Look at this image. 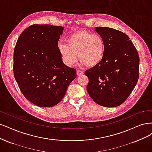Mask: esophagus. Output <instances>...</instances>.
Segmentation results:
<instances>
[{
  "instance_id": "obj_1",
  "label": "esophagus",
  "mask_w": 152,
  "mask_h": 152,
  "mask_svg": "<svg viewBox=\"0 0 152 152\" xmlns=\"http://www.w3.org/2000/svg\"><path fill=\"white\" fill-rule=\"evenodd\" d=\"M83 75V71H81V70H77V75L78 76H81V75Z\"/></svg>"
}]
</instances>
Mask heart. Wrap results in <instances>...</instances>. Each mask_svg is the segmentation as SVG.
Masks as SVG:
<instances>
[{"label":"heart","instance_id":"heart-1","mask_svg":"<svg viewBox=\"0 0 152 152\" xmlns=\"http://www.w3.org/2000/svg\"><path fill=\"white\" fill-rule=\"evenodd\" d=\"M105 49V44L102 36L86 30L72 33L67 38L66 44L58 45L62 59L68 66L75 64L78 57L82 64L95 67L102 62Z\"/></svg>","mask_w":152,"mask_h":152}]
</instances>
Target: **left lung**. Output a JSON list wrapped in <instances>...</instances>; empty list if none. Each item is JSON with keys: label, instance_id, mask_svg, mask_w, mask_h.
Returning a JSON list of instances; mask_svg holds the SVG:
<instances>
[{"label": "left lung", "instance_id": "8db88e82", "mask_svg": "<svg viewBox=\"0 0 152 152\" xmlns=\"http://www.w3.org/2000/svg\"><path fill=\"white\" fill-rule=\"evenodd\" d=\"M104 38V56L99 65L85 71L86 90L95 103L106 107L121 105L131 94L139 78L140 57L125 33L113 28L96 27Z\"/></svg>", "mask_w": 152, "mask_h": 152}]
</instances>
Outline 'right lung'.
<instances>
[{"label": "right lung", "instance_id": "add662e5", "mask_svg": "<svg viewBox=\"0 0 152 152\" xmlns=\"http://www.w3.org/2000/svg\"><path fill=\"white\" fill-rule=\"evenodd\" d=\"M64 27L33 24L19 37L14 51V75L26 99L41 107L56 105L76 77L64 64L58 41Z\"/></svg>", "mask_w": 152, "mask_h": 152}]
</instances>
